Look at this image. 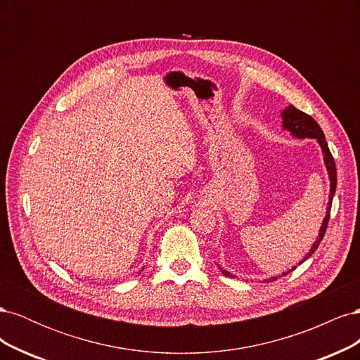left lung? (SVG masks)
I'll list each match as a JSON object with an SVG mask.
<instances>
[{
    "label": "left lung",
    "mask_w": 360,
    "mask_h": 360,
    "mask_svg": "<svg viewBox=\"0 0 360 360\" xmlns=\"http://www.w3.org/2000/svg\"><path fill=\"white\" fill-rule=\"evenodd\" d=\"M282 124H284V129H288L290 132L296 138H317V141H319L320 146H321V150H323L326 168H328L329 179H330V195H329V202H328V212H326V217H324V221L321 224L320 234L317 237V240L314 242V245H312L311 250L308 252V255L304 257V259H308L315 252V250H317L319 245L321 243L323 237L326 234V230H328V224H329V217H330V209H332V200H333V195H335V191H336V165H335L333 156H332L330 150H329V146H328V143H326V138H324V134H323L321 127L319 126V123L315 122V120L311 115L304 114V112L299 111L297 108H294L292 105H290L287 110L282 111ZM294 269H296V267H294ZM294 269H291V270H294ZM221 271L228 278H234L230 274V271H225L222 269H221ZM282 275L285 276L288 274H282ZM275 279H278V278H274L271 281H275Z\"/></svg>",
    "instance_id": "left-lung-1"
}]
</instances>
